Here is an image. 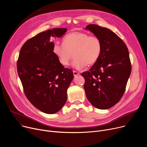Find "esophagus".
<instances>
[{
    "mask_svg": "<svg viewBox=\"0 0 147 147\" xmlns=\"http://www.w3.org/2000/svg\"><path fill=\"white\" fill-rule=\"evenodd\" d=\"M73 74H74V77H76V76H78L79 75V73L78 72V71H73Z\"/></svg>",
    "mask_w": 147,
    "mask_h": 147,
    "instance_id": "34e87169",
    "label": "esophagus"
}]
</instances>
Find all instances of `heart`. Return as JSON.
Masks as SVG:
<instances>
[{
	"label": "heart",
	"instance_id": "1",
	"mask_svg": "<svg viewBox=\"0 0 147 147\" xmlns=\"http://www.w3.org/2000/svg\"><path fill=\"white\" fill-rule=\"evenodd\" d=\"M52 51L59 63L65 67L69 64L73 53V67L82 69L87 64L92 65L97 61L101 53L102 43L96 36L74 32L63 38V45H54Z\"/></svg>",
	"mask_w": 147,
	"mask_h": 147
}]
</instances>
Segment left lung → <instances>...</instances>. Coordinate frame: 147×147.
I'll list each match as a JSON object with an SVG mask.
<instances>
[{
    "mask_svg": "<svg viewBox=\"0 0 147 147\" xmlns=\"http://www.w3.org/2000/svg\"><path fill=\"white\" fill-rule=\"evenodd\" d=\"M85 29L99 38L102 51L89 71L82 73L85 80L84 89L92 105L98 109H109L124 94L132 71L128 49L110 29L96 24H89Z\"/></svg>",
    "mask_w": 147,
    "mask_h": 147,
    "instance_id": "left-lung-1",
    "label": "left lung"
}]
</instances>
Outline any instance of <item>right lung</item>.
<instances>
[{"instance_id": "add662e5", "label": "right lung", "mask_w": 147, "mask_h": 147, "mask_svg": "<svg viewBox=\"0 0 147 147\" xmlns=\"http://www.w3.org/2000/svg\"><path fill=\"white\" fill-rule=\"evenodd\" d=\"M65 28L38 33L22 45L17 61V71L29 101L46 114L59 111L66 102L67 90L73 79L71 69L62 65L53 53L51 37H61Z\"/></svg>"}]
</instances>
